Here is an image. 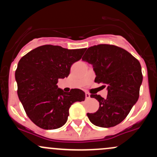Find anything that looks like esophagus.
I'll list each match as a JSON object with an SVG mask.
<instances>
[{
    "mask_svg": "<svg viewBox=\"0 0 157 157\" xmlns=\"http://www.w3.org/2000/svg\"><path fill=\"white\" fill-rule=\"evenodd\" d=\"M89 98H90V94L89 93H86V100H89Z\"/></svg>",
    "mask_w": 157,
    "mask_h": 157,
    "instance_id": "obj_1",
    "label": "esophagus"
}]
</instances>
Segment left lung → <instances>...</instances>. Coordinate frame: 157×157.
<instances>
[{
  "label": "left lung",
  "mask_w": 157,
  "mask_h": 157,
  "mask_svg": "<svg viewBox=\"0 0 157 157\" xmlns=\"http://www.w3.org/2000/svg\"><path fill=\"white\" fill-rule=\"evenodd\" d=\"M82 59L92 65L94 82L105 84L108 91L106 98L91 94L99 102V109L87 113L88 118L98 127L118 124L139 99L143 79L140 63L124 49L111 44L89 48Z\"/></svg>",
  "instance_id": "8db88e82"
}]
</instances>
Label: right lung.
I'll return each mask as SVG.
<instances>
[{
    "mask_svg": "<svg viewBox=\"0 0 157 157\" xmlns=\"http://www.w3.org/2000/svg\"><path fill=\"white\" fill-rule=\"evenodd\" d=\"M86 48L69 50L46 44L25 55L15 71L18 95L29 118L44 130L66 123L70 106L85 100V92L74 89L63 92L56 83L67 77L71 66L81 59Z\"/></svg>",
    "mask_w": 157,
    "mask_h": 157,
    "instance_id": "right-lung-1",
    "label": "right lung"
}]
</instances>
